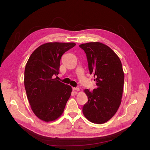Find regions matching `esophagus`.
<instances>
[{"instance_id": "esophagus-1", "label": "esophagus", "mask_w": 150, "mask_h": 150, "mask_svg": "<svg viewBox=\"0 0 150 150\" xmlns=\"http://www.w3.org/2000/svg\"><path fill=\"white\" fill-rule=\"evenodd\" d=\"M72 90L73 91H79L80 90V89H79V88H78V87H74V88H72Z\"/></svg>"}]
</instances>
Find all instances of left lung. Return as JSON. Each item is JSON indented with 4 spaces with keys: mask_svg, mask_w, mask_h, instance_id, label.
Instances as JSON below:
<instances>
[{
    "mask_svg": "<svg viewBox=\"0 0 150 150\" xmlns=\"http://www.w3.org/2000/svg\"><path fill=\"white\" fill-rule=\"evenodd\" d=\"M87 54L90 74L94 75L97 88L83 90L88 101L82 108L89 121L102 124L109 120L121 104L124 72L118 56L109 46L100 42L79 45Z\"/></svg>",
    "mask_w": 150,
    "mask_h": 150,
    "instance_id": "left-lung-1",
    "label": "left lung"
}]
</instances>
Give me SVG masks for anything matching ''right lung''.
Returning a JSON list of instances; mask_svg holds the SVG:
<instances>
[{
	"mask_svg": "<svg viewBox=\"0 0 150 150\" xmlns=\"http://www.w3.org/2000/svg\"><path fill=\"white\" fill-rule=\"evenodd\" d=\"M75 42H50L40 46L30 56L25 68L24 85L31 108L46 122L54 121L63 113L72 87L54 78L59 74L64 53Z\"/></svg>",
	"mask_w": 150,
	"mask_h": 150,
	"instance_id": "right-lung-1",
	"label": "right lung"
}]
</instances>
